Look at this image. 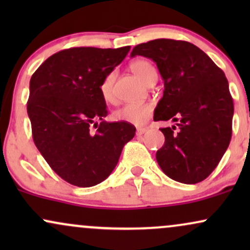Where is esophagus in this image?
Wrapping results in <instances>:
<instances>
[{
    "label": "esophagus",
    "instance_id": "esophagus-1",
    "mask_svg": "<svg viewBox=\"0 0 250 250\" xmlns=\"http://www.w3.org/2000/svg\"><path fill=\"white\" fill-rule=\"evenodd\" d=\"M146 131H147V128H137L136 134L137 135H142V134H145Z\"/></svg>",
    "mask_w": 250,
    "mask_h": 250
}]
</instances>
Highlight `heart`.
<instances>
[{
    "label": "heart",
    "instance_id": "heart-1",
    "mask_svg": "<svg viewBox=\"0 0 250 250\" xmlns=\"http://www.w3.org/2000/svg\"><path fill=\"white\" fill-rule=\"evenodd\" d=\"M130 70L134 75L142 81L147 83L151 79L156 77V70L150 62L146 60H136L130 64ZM114 82H115V73H109L101 83V95L107 102L114 101ZM153 114V104L151 103H128L122 105L114 113V117L117 121L127 122L134 125H142L150 119Z\"/></svg>",
    "mask_w": 250,
    "mask_h": 250
}]
</instances>
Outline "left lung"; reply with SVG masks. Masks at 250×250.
<instances>
[{"label": "left lung", "instance_id": "8db88e82", "mask_svg": "<svg viewBox=\"0 0 250 250\" xmlns=\"http://www.w3.org/2000/svg\"><path fill=\"white\" fill-rule=\"evenodd\" d=\"M156 63L165 81L154 121L173 120L176 127L161 128L165 145L156 160L167 176L194 185L213 173L231 139L233 97L225 73L193 43L157 39L134 47Z\"/></svg>", "mask_w": 250, "mask_h": 250}]
</instances>
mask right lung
<instances>
[{"label": "right lung", "instance_id": "right-lung-1", "mask_svg": "<svg viewBox=\"0 0 250 250\" xmlns=\"http://www.w3.org/2000/svg\"><path fill=\"white\" fill-rule=\"evenodd\" d=\"M129 49L69 48L48 57L31 76L27 111L34 143L70 185L85 188L104 181L134 137L130 123L103 121L108 110L100 90Z\"/></svg>", "mask_w": 250, "mask_h": 250}]
</instances>
